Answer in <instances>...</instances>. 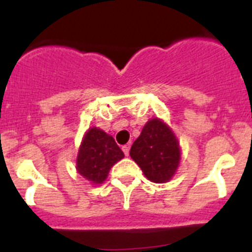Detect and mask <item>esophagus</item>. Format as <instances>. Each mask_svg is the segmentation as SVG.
I'll use <instances>...</instances> for the list:
<instances>
[{"instance_id": "obj_1", "label": "esophagus", "mask_w": 252, "mask_h": 252, "mask_svg": "<svg viewBox=\"0 0 252 252\" xmlns=\"http://www.w3.org/2000/svg\"><path fill=\"white\" fill-rule=\"evenodd\" d=\"M122 151H124L125 155L127 157L128 151H130V145H124V146H122Z\"/></svg>"}]
</instances>
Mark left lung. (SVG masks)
<instances>
[{
    "mask_svg": "<svg viewBox=\"0 0 252 252\" xmlns=\"http://www.w3.org/2000/svg\"><path fill=\"white\" fill-rule=\"evenodd\" d=\"M130 157L149 180L166 183L179 165V142L168 125L159 119H153L144 126L131 146Z\"/></svg>",
    "mask_w": 252,
    "mask_h": 252,
    "instance_id": "left-lung-1",
    "label": "left lung"
}]
</instances>
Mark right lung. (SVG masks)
Segmentation results:
<instances>
[{"label":"right lung","mask_w":252,"mask_h":252,"mask_svg":"<svg viewBox=\"0 0 252 252\" xmlns=\"http://www.w3.org/2000/svg\"><path fill=\"white\" fill-rule=\"evenodd\" d=\"M124 157L112 136L101 128L92 127L86 132L78 151L77 170L93 186L102 184L110 169Z\"/></svg>","instance_id":"obj_1"}]
</instances>
